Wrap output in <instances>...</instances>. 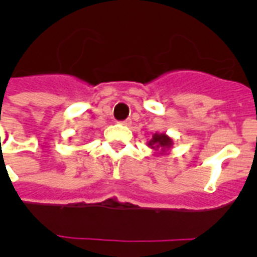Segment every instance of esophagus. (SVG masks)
Returning <instances> with one entry per match:
<instances>
[{"label": "esophagus", "instance_id": "esophagus-1", "mask_svg": "<svg viewBox=\"0 0 257 257\" xmlns=\"http://www.w3.org/2000/svg\"><path fill=\"white\" fill-rule=\"evenodd\" d=\"M119 123L122 124V126H130L131 124V119H124V121H121Z\"/></svg>", "mask_w": 257, "mask_h": 257}]
</instances>
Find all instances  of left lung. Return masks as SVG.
<instances>
[{
    "instance_id": "1",
    "label": "left lung",
    "mask_w": 257,
    "mask_h": 257,
    "mask_svg": "<svg viewBox=\"0 0 257 257\" xmlns=\"http://www.w3.org/2000/svg\"><path fill=\"white\" fill-rule=\"evenodd\" d=\"M148 145L154 151H158L160 154H163L172 147V139L166 134H154Z\"/></svg>"
}]
</instances>
